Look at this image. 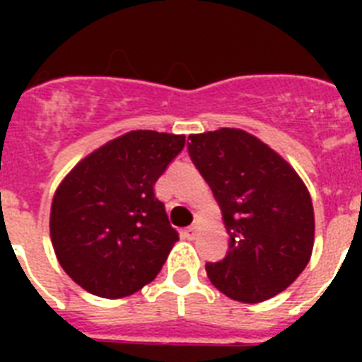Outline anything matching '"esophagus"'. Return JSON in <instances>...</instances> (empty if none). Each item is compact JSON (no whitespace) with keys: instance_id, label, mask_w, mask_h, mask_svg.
I'll return each instance as SVG.
<instances>
[{"instance_id":"obj_1","label":"esophagus","mask_w":362,"mask_h":362,"mask_svg":"<svg viewBox=\"0 0 362 362\" xmlns=\"http://www.w3.org/2000/svg\"><path fill=\"white\" fill-rule=\"evenodd\" d=\"M199 229H201V220H197L195 223H193V226L187 227V237H189V238L197 237Z\"/></svg>"}]
</instances>
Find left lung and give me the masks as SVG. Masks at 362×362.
Returning <instances> with one entry per match:
<instances>
[{
  "instance_id": "left-lung-1",
  "label": "left lung",
  "mask_w": 362,
  "mask_h": 362,
  "mask_svg": "<svg viewBox=\"0 0 362 362\" xmlns=\"http://www.w3.org/2000/svg\"><path fill=\"white\" fill-rule=\"evenodd\" d=\"M189 156L220 204L229 252L206 263L216 289L263 303L291 286L314 250V206L297 170L252 133L221 127L189 135Z\"/></svg>"
}]
</instances>
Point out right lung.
Returning <instances> with one entry per match:
<instances>
[{
    "label": "right lung",
    "mask_w": 362,
    "mask_h": 362,
    "mask_svg": "<svg viewBox=\"0 0 362 362\" xmlns=\"http://www.w3.org/2000/svg\"><path fill=\"white\" fill-rule=\"evenodd\" d=\"M184 144L186 135L129 131L95 148L59 182L50 240L82 289L124 298L158 276L178 233L153 186Z\"/></svg>",
    "instance_id": "obj_1"
}]
</instances>
